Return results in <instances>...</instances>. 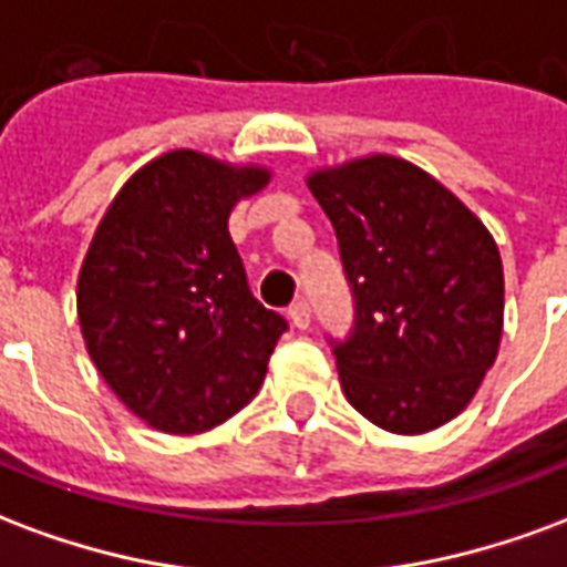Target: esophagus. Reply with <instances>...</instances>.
Returning <instances> with one entry per match:
<instances>
[{"instance_id":"34e87169","label":"esophagus","mask_w":567,"mask_h":567,"mask_svg":"<svg viewBox=\"0 0 567 567\" xmlns=\"http://www.w3.org/2000/svg\"><path fill=\"white\" fill-rule=\"evenodd\" d=\"M288 319H291V324H295V328L307 331L309 328V303L307 300H295V303L288 307Z\"/></svg>"}]
</instances>
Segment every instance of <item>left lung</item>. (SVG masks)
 I'll return each instance as SVG.
<instances>
[{
  "instance_id": "left-lung-1",
  "label": "left lung",
  "mask_w": 567,
  "mask_h": 567,
  "mask_svg": "<svg viewBox=\"0 0 567 567\" xmlns=\"http://www.w3.org/2000/svg\"><path fill=\"white\" fill-rule=\"evenodd\" d=\"M331 218L355 321L328 337L349 404L425 434L471 404L495 364L504 270L474 212L419 166L373 154L309 175Z\"/></svg>"
}]
</instances>
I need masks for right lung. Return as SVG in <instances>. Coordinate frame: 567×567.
I'll return each mask as SVG.
<instances>
[{
	"label": "right lung",
	"instance_id": "obj_1",
	"mask_svg": "<svg viewBox=\"0 0 567 567\" xmlns=\"http://www.w3.org/2000/svg\"><path fill=\"white\" fill-rule=\"evenodd\" d=\"M270 173L169 151L121 187L79 276L93 364L166 434L221 425L255 398L288 321L248 291L227 234L239 197Z\"/></svg>",
	"mask_w": 567,
	"mask_h": 567
}]
</instances>
